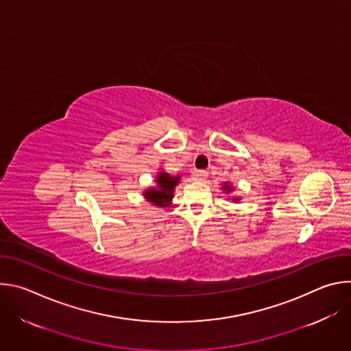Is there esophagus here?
Returning a JSON list of instances; mask_svg holds the SVG:
<instances>
[{
	"label": "esophagus",
	"instance_id": "1",
	"mask_svg": "<svg viewBox=\"0 0 351 351\" xmlns=\"http://www.w3.org/2000/svg\"><path fill=\"white\" fill-rule=\"evenodd\" d=\"M207 176H208V172H207V171H195V172L193 173V179L197 180V182L206 180Z\"/></svg>",
	"mask_w": 351,
	"mask_h": 351
}]
</instances>
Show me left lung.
<instances>
[{
  "label": "left lung",
  "mask_w": 351,
  "mask_h": 351,
  "mask_svg": "<svg viewBox=\"0 0 351 351\" xmlns=\"http://www.w3.org/2000/svg\"><path fill=\"white\" fill-rule=\"evenodd\" d=\"M222 190L223 191H226V193H230L232 190H233V187L229 184V183H223V186H222ZM233 199V202L236 203V202H239V198L237 197H234V198H232Z\"/></svg>",
  "instance_id": "1"
}]
</instances>
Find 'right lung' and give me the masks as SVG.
Masks as SVG:
<instances>
[{"instance_id": "add662e5", "label": "right lung", "mask_w": 351, "mask_h": 351, "mask_svg": "<svg viewBox=\"0 0 351 351\" xmlns=\"http://www.w3.org/2000/svg\"><path fill=\"white\" fill-rule=\"evenodd\" d=\"M180 176H171L167 172H160L156 176V187L147 189L143 195L148 203L154 204L156 207L167 208L171 206V202L173 198V191L176 184L179 183Z\"/></svg>"}]
</instances>
